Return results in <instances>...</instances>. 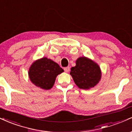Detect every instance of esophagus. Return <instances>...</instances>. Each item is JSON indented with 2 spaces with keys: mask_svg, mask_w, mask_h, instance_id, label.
I'll list each match as a JSON object with an SVG mask.
<instances>
[{
  "mask_svg": "<svg viewBox=\"0 0 132 132\" xmlns=\"http://www.w3.org/2000/svg\"><path fill=\"white\" fill-rule=\"evenodd\" d=\"M64 70L66 72H68L69 71H70V68H69V66H68V67H66L64 68Z\"/></svg>",
  "mask_w": 132,
  "mask_h": 132,
  "instance_id": "1",
  "label": "esophagus"
}]
</instances>
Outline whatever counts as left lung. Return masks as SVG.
<instances>
[{
    "label": "left lung",
    "mask_w": 132,
    "mask_h": 132,
    "mask_svg": "<svg viewBox=\"0 0 132 132\" xmlns=\"http://www.w3.org/2000/svg\"><path fill=\"white\" fill-rule=\"evenodd\" d=\"M70 74L79 88L89 89L98 83L101 72L95 62L86 57H80L76 60V66L71 68Z\"/></svg>",
    "instance_id": "obj_1"
}]
</instances>
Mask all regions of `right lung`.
Here are the masks:
<instances>
[{
	"instance_id": "obj_1",
	"label": "right lung",
	"mask_w": 132,
	"mask_h": 132,
	"mask_svg": "<svg viewBox=\"0 0 132 132\" xmlns=\"http://www.w3.org/2000/svg\"><path fill=\"white\" fill-rule=\"evenodd\" d=\"M63 71L56 63L43 58L32 63L29 68V76L31 81L36 86L49 90L54 85L56 76Z\"/></svg>"
}]
</instances>
